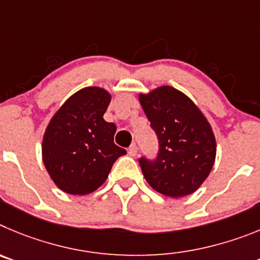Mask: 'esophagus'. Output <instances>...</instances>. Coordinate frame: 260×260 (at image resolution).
<instances>
[{
    "label": "esophagus",
    "instance_id": "esophagus-1",
    "mask_svg": "<svg viewBox=\"0 0 260 260\" xmlns=\"http://www.w3.org/2000/svg\"><path fill=\"white\" fill-rule=\"evenodd\" d=\"M128 154L131 156H136V154H137V146H136V144L131 145L129 149H128Z\"/></svg>",
    "mask_w": 260,
    "mask_h": 260
}]
</instances>
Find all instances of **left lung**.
<instances>
[{
	"mask_svg": "<svg viewBox=\"0 0 260 260\" xmlns=\"http://www.w3.org/2000/svg\"><path fill=\"white\" fill-rule=\"evenodd\" d=\"M139 101L159 140L158 158L140 159L149 185L170 198L194 193L212 170L216 140L205 114L170 85L140 93Z\"/></svg>",
	"mask_w": 260,
	"mask_h": 260,
	"instance_id": "left-lung-1",
	"label": "left lung"
}]
</instances>
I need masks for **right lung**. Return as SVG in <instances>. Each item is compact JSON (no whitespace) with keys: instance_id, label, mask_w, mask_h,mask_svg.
Masks as SVG:
<instances>
[{"instance_id":"right-lung-1","label":"right lung","mask_w":260,"mask_h":260,"mask_svg":"<svg viewBox=\"0 0 260 260\" xmlns=\"http://www.w3.org/2000/svg\"><path fill=\"white\" fill-rule=\"evenodd\" d=\"M111 93L86 86L67 98L43 136V162L64 193L85 196L106 181L116 159L127 151L114 144L116 125L104 119Z\"/></svg>"}]
</instances>
